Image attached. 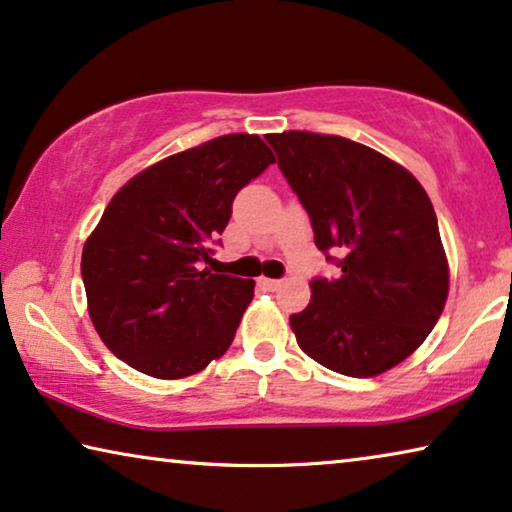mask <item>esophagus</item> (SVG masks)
<instances>
[{
	"instance_id": "esophagus-1",
	"label": "esophagus",
	"mask_w": 512,
	"mask_h": 512,
	"mask_svg": "<svg viewBox=\"0 0 512 512\" xmlns=\"http://www.w3.org/2000/svg\"><path fill=\"white\" fill-rule=\"evenodd\" d=\"M259 283H262L264 290H278L280 287V280L276 278H259Z\"/></svg>"
}]
</instances>
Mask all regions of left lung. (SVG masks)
Returning <instances> with one entry per match:
<instances>
[{"instance_id":"left-lung-1","label":"left lung","mask_w":512,"mask_h":512,"mask_svg":"<svg viewBox=\"0 0 512 512\" xmlns=\"http://www.w3.org/2000/svg\"><path fill=\"white\" fill-rule=\"evenodd\" d=\"M266 141L338 278H313L290 315L299 348L327 369L371 378L420 348L448 299V259L417 178L378 150L331 134ZM336 252L331 258L328 253Z\"/></svg>"}]
</instances>
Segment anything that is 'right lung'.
<instances>
[{
	"mask_svg": "<svg viewBox=\"0 0 512 512\" xmlns=\"http://www.w3.org/2000/svg\"><path fill=\"white\" fill-rule=\"evenodd\" d=\"M276 162L257 134H227L136 174L83 246L97 334L115 357L176 380L225 355L255 280L201 269L241 187Z\"/></svg>",
	"mask_w": 512,
	"mask_h": 512,
	"instance_id": "1",
	"label": "right lung"
}]
</instances>
